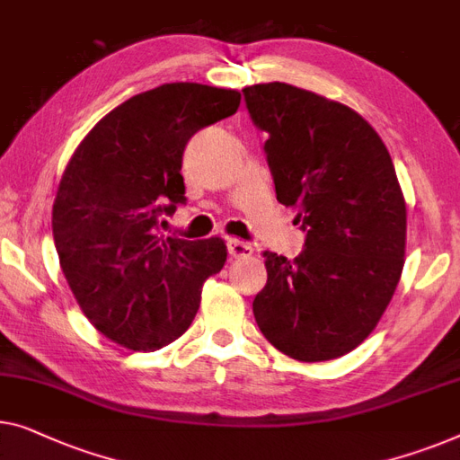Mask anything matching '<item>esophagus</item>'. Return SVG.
<instances>
[{
  "instance_id": "esophagus-1",
  "label": "esophagus",
  "mask_w": 460,
  "mask_h": 460,
  "mask_svg": "<svg viewBox=\"0 0 460 460\" xmlns=\"http://www.w3.org/2000/svg\"><path fill=\"white\" fill-rule=\"evenodd\" d=\"M228 252L234 259H244L252 255V246L244 241H238V238H228Z\"/></svg>"
}]
</instances>
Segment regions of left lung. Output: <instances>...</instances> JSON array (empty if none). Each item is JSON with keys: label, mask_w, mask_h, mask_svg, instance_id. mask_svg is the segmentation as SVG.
Returning <instances> with one entry per match:
<instances>
[{"label": "left lung", "mask_w": 460, "mask_h": 460, "mask_svg": "<svg viewBox=\"0 0 460 460\" xmlns=\"http://www.w3.org/2000/svg\"><path fill=\"white\" fill-rule=\"evenodd\" d=\"M265 141L276 197L307 232L292 259L263 252L252 301L261 334L303 363L338 358L376 330L402 274L407 203L394 164L349 105L286 83L244 89Z\"/></svg>", "instance_id": "left-lung-1"}]
</instances>
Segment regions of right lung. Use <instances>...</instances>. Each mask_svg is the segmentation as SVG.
Listing matches in <instances>:
<instances>
[{"instance_id": "right-lung-1", "label": "right lung", "mask_w": 460, "mask_h": 460, "mask_svg": "<svg viewBox=\"0 0 460 460\" xmlns=\"http://www.w3.org/2000/svg\"><path fill=\"white\" fill-rule=\"evenodd\" d=\"M238 105L234 89L162 84L99 119L66 165L51 211L59 268L86 319L124 349L151 352L181 338L203 282L224 268V238L164 236L159 217L186 201L189 138Z\"/></svg>"}]
</instances>
